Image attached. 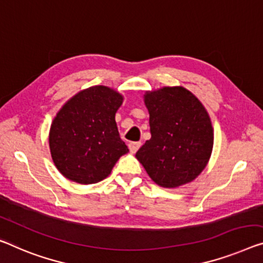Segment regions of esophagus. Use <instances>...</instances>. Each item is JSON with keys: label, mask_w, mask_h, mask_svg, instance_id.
Segmentation results:
<instances>
[{"label": "esophagus", "mask_w": 263, "mask_h": 263, "mask_svg": "<svg viewBox=\"0 0 263 263\" xmlns=\"http://www.w3.org/2000/svg\"><path fill=\"white\" fill-rule=\"evenodd\" d=\"M128 147H129V151L132 153H136L137 149L141 147V142H130L128 144Z\"/></svg>", "instance_id": "1"}]
</instances>
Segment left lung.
Masks as SVG:
<instances>
[{"mask_svg": "<svg viewBox=\"0 0 263 263\" xmlns=\"http://www.w3.org/2000/svg\"><path fill=\"white\" fill-rule=\"evenodd\" d=\"M151 140L136 153L149 177L163 188H177L196 179L207 167L214 144L208 111L185 88L145 91Z\"/></svg>", "mask_w": 263, "mask_h": 263, "instance_id": "left-lung-1", "label": "left lung"}]
</instances>
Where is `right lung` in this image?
Wrapping results in <instances>:
<instances>
[{
    "mask_svg": "<svg viewBox=\"0 0 263 263\" xmlns=\"http://www.w3.org/2000/svg\"><path fill=\"white\" fill-rule=\"evenodd\" d=\"M123 96L94 86L75 94L52 120L49 148L52 162L68 180L92 184L106 179L129 152L121 140L115 114Z\"/></svg>",
    "mask_w": 263,
    "mask_h": 263,
    "instance_id": "1",
    "label": "right lung"
}]
</instances>
